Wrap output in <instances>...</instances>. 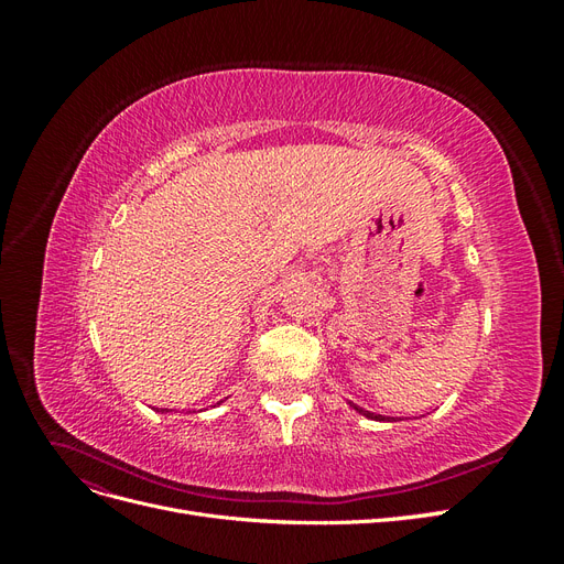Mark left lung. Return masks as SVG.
<instances>
[{"mask_svg":"<svg viewBox=\"0 0 564 564\" xmlns=\"http://www.w3.org/2000/svg\"><path fill=\"white\" fill-rule=\"evenodd\" d=\"M350 406L355 409V412H360L362 416H367V419H373V421H390V419H386V416H381V414H373V412H367V409H362V406H357V404H352L350 402Z\"/></svg>","mask_w":564,"mask_h":564,"instance_id":"obj_1","label":"left lung"}]
</instances>
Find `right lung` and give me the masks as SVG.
<instances>
[{
	"label": "right lung",
	"instance_id": "obj_1",
	"mask_svg": "<svg viewBox=\"0 0 564 564\" xmlns=\"http://www.w3.org/2000/svg\"><path fill=\"white\" fill-rule=\"evenodd\" d=\"M162 412H164V409H162Z\"/></svg>",
	"mask_w": 564,
	"mask_h": 564
}]
</instances>
